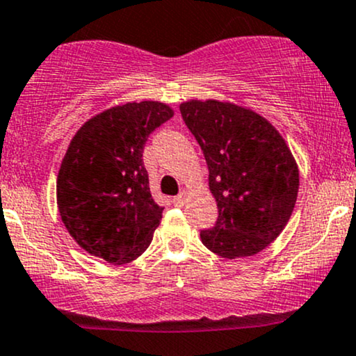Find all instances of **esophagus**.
<instances>
[{"instance_id": "obj_1", "label": "esophagus", "mask_w": 356, "mask_h": 356, "mask_svg": "<svg viewBox=\"0 0 356 356\" xmlns=\"http://www.w3.org/2000/svg\"><path fill=\"white\" fill-rule=\"evenodd\" d=\"M173 202H175V205H177V207L185 205V202H186V191H179L177 197L173 198Z\"/></svg>"}]
</instances>
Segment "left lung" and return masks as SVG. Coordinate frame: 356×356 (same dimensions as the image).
<instances>
[{
    "label": "left lung",
    "instance_id": "1",
    "mask_svg": "<svg viewBox=\"0 0 356 356\" xmlns=\"http://www.w3.org/2000/svg\"><path fill=\"white\" fill-rule=\"evenodd\" d=\"M202 147L217 200L215 227L203 245L227 259L264 250L289 222L299 190L298 165L277 129L245 107L220 101L179 106Z\"/></svg>",
    "mask_w": 356,
    "mask_h": 356
}]
</instances>
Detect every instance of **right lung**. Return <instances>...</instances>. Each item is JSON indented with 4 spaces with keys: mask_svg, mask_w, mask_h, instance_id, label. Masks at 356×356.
<instances>
[{
    "mask_svg": "<svg viewBox=\"0 0 356 356\" xmlns=\"http://www.w3.org/2000/svg\"><path fill=\"white\" fill-rule=\"evenodd\" d=\"M171 118L163 102H127L94 115L74 136L58 171L57 203L83 250L127 264L149 247L163 207L151 197L143 151Z\"/></svg>",
    "mask_w": 356,
    "mask_h": 356,
    "instance_id": "1",
    "label": "right lung"
}]
</instances>
